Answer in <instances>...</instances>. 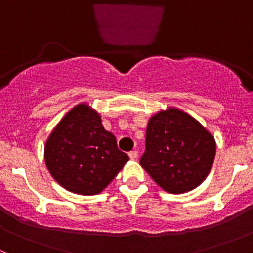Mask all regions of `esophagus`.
Segmentation results:
<instances>
[{
    "label": "esophagus",
    "mask_w": 253,
    "mask_h": 253,
    "mask_svg": "<svg viewBox=\"0 0 253 253\" xmlns=\"http://www.w3.org/2000/svg\"><path fill=\"white\" fill-rule=\"evenodd\" d=\"M128 157L131 160H136L138 158V152L137 150H132V152L128 153Z\"/></svg>",
    "instance_id": "1"
}]
</instances>
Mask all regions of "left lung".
Here are the masks:
<instances>
[{"label":"left lung","mask_w":253,"mask_h":253,"mask_svg":"<svg viewBox=\"0 0 253 253\" xmlns=\"http://www.w3.org/2000/svg\"><path fill=\"white\" fill-rule=\"evenodd\" d=\"M214 136L198 120L177 108H167L148 120L143 169L172 195L188 192L211 172L215 158Z\"/></svg>","instance_id":"obj_1"}]
</instances>
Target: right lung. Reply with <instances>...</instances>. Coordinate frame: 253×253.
<instances>
[{
    "mask_svg": "<svg viewBox=\"0 0 253 253\" xmlns=\"http://www.w3.org/2000/svg\"><path fill=\"white\" fill-rule=\"evenodd\" d=\"M44 159L48 172L63 188L93 196L108 187L128 155L119 150L114 134L104 128L100 114L81 103L53 127L45 142Z\"/></svg>",
    "mask_w": 253,
    "mask_h": 253,
    "instance_id": "obj_1",
    "label": "right lung"
}]
</instances>
